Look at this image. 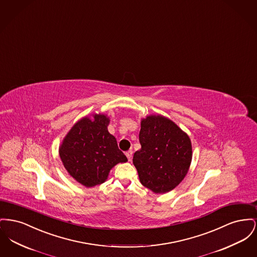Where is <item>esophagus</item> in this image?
Masks as SVG:
<instances>
[{
  "label": "esophagus",
  "mask_w": 257,
  "mask_h": 257,
  "mask_svg": "<svg viewBox=\"0 0 257 257\" xmlns=\"http://www.w3.org/2000/svg\"><path fill=\"white\" fill-rule=\"evenodd\" d=\"M125 156H126L127 160L131 162V161H132V159H133V151H132V150L127 151V152L125 153Z\"/></svg>",
  "instance_id": "esophagus-1"
}]
</instances>
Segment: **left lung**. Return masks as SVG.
I'll return each instance as SVG.
<instances>
[{
	"instance_id": "8db88e82",
	"label": "left lung",
	"mask_w": 257,
	"mask_h": 257,
	"mask_svg": "<svg viewBox=\"0 0 257 257\" xmlns=\"http://www.w3.org/2000/svg\"><path fill=\"white\" fill-rule=\"evenodd\" d=\"M141 149L133 162L140 183L155 193L171 191L188 174L192 160L189 135L162 115L141 119Z\"/></svg>"
}]
</instances>
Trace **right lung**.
I'll return each instance as SVG.
<instances>
[{"mask_svg":"<svg viewBox=\"0 0 257 257\" xmlns=\"http://www.w3.org/2000/svg\"><path fill=\"white\" fill-rule=\"evenodd\" d=\"M110 119L105 114H92L75 122L63 139L59 155L68 174L86 188L104 183L110 170L127 162L109 134Z\"/></svg>","mask_w":257,"mask_h":257,"instance_id":"obj_1","label":"right lung"}]
</instances>
